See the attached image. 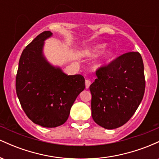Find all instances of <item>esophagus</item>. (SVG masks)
<instances>
[{
  "label": "esophagus",
  "instance_id": "1",
  "mask_svg": "<svg viewBox=\"0 0 159 159\" xmlns=\"http://www.w3.org/2000/svg\"><path fill=\"white\" fill-rule=\"evenodd\" d=\"M91 84V81L89 79H86L85 80V85H86V88L88 89L89 87H90V85Z\"/></svg>",
  "mask_w": 159,
  "mask_h": 159
}]
</instances>
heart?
I'll return each instance as SVG.
<instances>
[{
    "label": "heart",
    "mask_w": 159,
    "mask_h": 159,
    "mask_svg": "<svg viewBox=\"0 0 159 159\" xmlns=\"http://www.w3.org/2000/svg\"><path fill=\"white\" fill-rule=\"evenodd\" d=\"M104 46H105L104 45H96V46L93 47V48H92L91 50L87 51V55H89V56H93L95 54V53L99 52V51L101 50L102 48H104ZM112 55H113V53L110 52V51H107V52H104L103 54H102L101 59L102 60V61H107V60L110 59L111 57H112Z\"/></svg>",
    "instance_id": "obj_1"
}]
</instances>
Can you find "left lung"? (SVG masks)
Masks as SVG:
<instances>
[{"mask_svg": "<svg viewBox=\"0 0 159 159\" xmlns=\"http://www.w3.org/2000/svg\"><path fill=\"white\" fill-rule=\"evenodd\" d=\"M143 63L137 52H128L96 71L90 86L91 111L95 123L106 129L126 123L143 99Z\"/></svg>", "mask_w": 159, "mask_h": 159, "instance_id": "8db88e82", "label": "left lung"}]
</instances>
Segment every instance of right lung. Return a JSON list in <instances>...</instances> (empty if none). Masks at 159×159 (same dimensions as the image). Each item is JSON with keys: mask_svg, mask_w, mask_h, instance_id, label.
<instances>
[{"mask_svg": "<svg viewBox=\"0 0 159 159\" xmlns=\"http://www.w3.org/2000/svg\"><path fill=\"white\" fill-rule=\"evenodd\" d=\"M52 36L51 31L41 33L24 49L16 80V93L27 117L46 128L66 121L74 102L85 88L81 75H68L46 60L43 47Z\"/></svg>", "mask_w": 159, "mask_h": 159, "instance_id": "obj_1", "label": "right lung"}]
</instances>
